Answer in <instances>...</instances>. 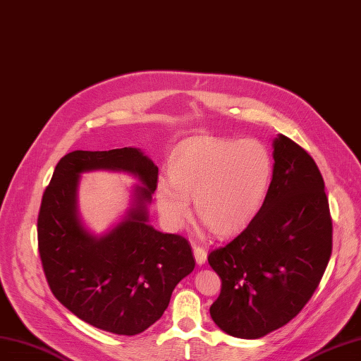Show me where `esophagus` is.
Listing matches in <instances>:
<instances>
[{
  "label": "esophagus",
  "instance_id": "obj_1",
  "mask_svg": "<svg viewBox=\"0 0 361 361\" xmlns=\"http://www.w3.org/2000/svg\"><path fill=\"white\" fill-rule=\"evenodd\" d=\"M193 254H195V259H196V262H197L199 265L207 262V249H205V247L195 246Z\"/></svg>",
  "mask_w": 361,
  "mask_h": 361
}]
</instances>
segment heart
<instances>
[{
  "label": "heart",
  "mask_w": 361,
  "mask_h": 361,
  "mask_svg": "<svg viewBox=\"0 0 361 361\" xmlns=\"http://www.w3.org/2000/svg\"><path fill=\"white\" fill-rule=\"evenodd\" d=\"M169 181L156 185L164 221L180 228L190 216V199L200 219L218 236L242 230L261 209L273 178V158L255 138L200 137L172 154Z\"/></svg>",
  "instance_id": "obj_1"
}]
</instances>
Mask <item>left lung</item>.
Listing matches in <instances>:
<instances>
[{"label":"left lung","instance_id":"8db88e82","mask_svg":"<svg viewBox=\"0 0 361 361\" xmlns=\"http://www.w3.org/2000/svg\"><path fill=\"white\" fill-rule=\"evenodd\" d=\"M258 214L208 262L221 279L209 312L226 334L257 339L289 323L317 289L332 254V218L314 159L286 135Z\"/></svg>","mask_w":361,"mask_h":361}]
</instances>
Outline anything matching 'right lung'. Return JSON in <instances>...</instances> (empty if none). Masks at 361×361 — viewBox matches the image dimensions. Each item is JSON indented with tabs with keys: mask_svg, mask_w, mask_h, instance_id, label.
Wrapping results in <instances>:
<instances>
[{
	"mask_svg": "<svg viewBox=\"0 0 361 361\" xmlns=\"http://www.w3.org/2000/svg\"><path fill=\"white\" fill-rule=\"evenodd\" d=\"M107 169L134 175L132 207L114 229L94 237L77 211L82 171ZM158 166L135 147L75 150L61 158L38 214V249L53 295L76 317L102 331L133 336L166 310L180 280L195 269L190 243L149 224Z\"/></svg>",
	"mask_w": 361,
	"mask_h": 361,
	"instance_id": "add662e5",
	"label": "right lung"
}]
</instances>
